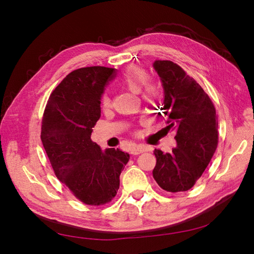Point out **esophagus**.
Returning a JSON list of instances; mask_svg holds the SVG:
<instances>
[{"label": "esophagus", "instance_id": "1", "mask_svg": "<svg viewBox=\"0 0 254 254\" xmlns=\"http://www.w3.org/2000/svg\"><path fill=\"white\" fill-rule=\"evenodd\" d=\"M146 150H147V148H146L144 145H136L131 149V153L132 155H139V153H142Z\"/></svg>", "mask_w": 254, "mask_h": 254}]
</instances>
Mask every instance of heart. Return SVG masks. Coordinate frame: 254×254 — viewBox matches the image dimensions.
<instances>
[{
    "label": "heart",
    "mask_w": 254,
    "mask_h": 254,
    "mask_svg": "<svg viewBox=\"0 0 254 254\" xmlns=\"http://www.w3.org/2000/svg\"><path fill=\"white\" fill-rule=\"evenodd\" d=\"M148 75L144 68L137 66V65H129L126 70L123 73L121 78L122 83L124 84L126 88L133 93H140L141 90L143 98L146 102H156L161 95V88L159 84L155 81L147 80ZM102 107L104 109H107L110 107V98L104 95L102 97Z\"/></svg>",
    "instance_id": "obj_1"
}]
</instances>
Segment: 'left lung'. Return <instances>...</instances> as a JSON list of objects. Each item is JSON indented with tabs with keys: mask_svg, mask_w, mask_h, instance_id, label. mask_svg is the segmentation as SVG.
<instances>
[{
	"mask_svg": "<svg viewBox=\"0 0 254 254\" xmlns=\"http://www.w3.org/2000/svg\"><path fill=\"white\" fill-rule=\"evenodd\" d=\"M152 65L164 91L161 108L177 143L172 152L153 151L152 176L164 190L184 191L194 187L217 148L216 111L203 89L178 64L156 60Z\"/></svg>",
	"mask_w": 254,
	"mask_h": 254,
	"instance_id": "left-lung-1",
	"label": "left lung"
}]
</instances>
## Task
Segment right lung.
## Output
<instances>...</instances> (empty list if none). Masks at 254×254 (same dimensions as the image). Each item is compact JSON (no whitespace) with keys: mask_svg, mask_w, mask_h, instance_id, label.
<instances>
[{"mask_svg":"<svg viewBox=\"0 0 254 254\" xmlns=\"http://www.w3.org/2000/svg\"><path fill=\"white\" fill-rule=\"evenodd\" d=\"M115 68L81 67L71 72L52 92L45 107L41 141L57 178L83 203L112 200L129 153L102 150L91 140L101 118V101Z\"/></svg>","mask_w":254,"mask_h":254,"instance_id":"1","label":"right lung"}]
</instances>
